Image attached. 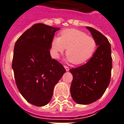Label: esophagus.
Segmentation results:
<instances>
[{"mask_svg": "<svg viewBox=\"0 0 124 124\" xmlns=\"http://www.w3.org/2000/svg\"><path fill=\"white\" fill-rule=\"evenodd\" d=\"M64 68L66 69V71H68V70H69V68L67 66H66V65H64Z\"/></svg>", "mask_w": 124, "mask_h": 124, "instance_id": "1", "label": "esophagus"}]
</instances>
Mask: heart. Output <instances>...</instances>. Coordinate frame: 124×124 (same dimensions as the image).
<instances>
[{"instance_id":"1","label":"heart","mask_w":124,"mask_h":124,"mask_svg":"<svg viewBox=\"0 0 124 124\" xmlns=\"http://www.w3.org/2000/svg\"><path fill=\"white\" fill-rule=\"evenodd\" d=\"M66 48L67 59L76 65L82 64L92 57L97 48L95 39L76 29H63L59 37H54L50 43L53 56L57 58Z\"/></svg>"}]
</instances>
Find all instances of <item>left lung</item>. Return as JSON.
I'll return each instance as SVG.
<instances>
[{
    "instance_id": "left-lung-1",
    "label": "left lung",
    "mask_w": 124,
    "mask_h": 124,
    "mask_svg": "<svg viewBox=\"0 0 124 124\" xmlns=\"http://www.w3.org/2000/svg\"><path fill=\"white\" fill-rule=\"evenodd\" d=\"M99 46L87 63L70 70L73 76L70 93L80 104H91L103 95L110 81L112 68L111 46L108 40L94 28L87 27Z\"/></svg>"
}]
</instances>
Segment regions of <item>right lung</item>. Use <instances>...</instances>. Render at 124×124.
<instances>
[{
	"label": "right lung",
	"instance_id": "right-lung-1",
	"mask_svg": "<svg viewBox=\"0 0 124 124\" xmlns=\"http://www.w3.org/2000/svg\"><path fill=\"white\" fill-rule=\"evenodd\" d=\"M59 29L36 23L14 45L12 68L16 83L25 99L35 106L48 104L55 85L66 72L62 64L50 54L51 41Z\"/></svg>",
	"mask_w": 124,
	"mask_h": 124
}]
</instances>
